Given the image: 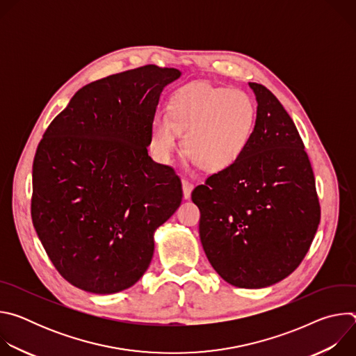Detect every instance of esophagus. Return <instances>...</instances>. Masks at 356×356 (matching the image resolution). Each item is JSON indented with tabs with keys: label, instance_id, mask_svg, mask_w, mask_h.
I'll list each match as a JSON object with an SVG mask.
<instances>
[{
	"label": "esophagus",
	"instance_id": "34e87169",
	"mask_svg": "<svg viewBox=\"0 0 356 356\" xmlns=\"http://www.w3.org/2000/svg\"><path fill=\"white\" fill-rule=\"evenodd\" d=\"M181 187H183V195H184V198H190L191 191H193V188H194V184H193L188 179L183 177V179H181Z\"/></svg>",
	"mask_w": 356,
	"mask_h": 356
}]
</instances>
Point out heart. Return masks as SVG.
Instances as JSON below:
<instances>
[{
  "label": "heart",
  "instance_id": "heart-1",
  "mask_svg": "<svg viewBox=\"0 0 356 356\" xmlns=\"http://www.w3.org/2000/svg\"><path fill=\"white\" fill-rule=\"evenodd\" d=\"M257 121V107L242 90L190 83L176 90L168 103V118L152 122V146L169 161L183 135L184 154L206 172L232 168L248 149Z\"/></svg>",
  "mask_w": 356,
  "mask_h": 356
}]
</instances>
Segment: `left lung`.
<instances>
[{
  "label": "left lung",
  "instance_id": "left-lung-1",
  "mask_svg": "<svg viewBox=\"0 0 356 356\" xmlns=\"http://www.w3.org/2000/svg\"><path fill=\"white\" fill-rule=\"evenodd\" d=\"M257 95L255 129L242 158L198 184L200 239L229 284L261 289L297 269L317 232L321 209L300 134L270 90Z\"/></svg>",
  "mask_w": 356,
  "mask_h": 356
}]
</instances>
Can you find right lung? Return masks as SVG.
Returning a JSON list of instances; mask_svg holds the SVG:
<instances>
[{"label": "right lung", "instance_id": "1", "mask_svg": "<svg viewBox=\"0 0 356 356\" xmlns=\"http://www.w3.org/2000/svg\"><path fill=\"white\" fill-rule=\"evenodd\" d=\"M177 69L146 65L80 88L38 145L31 216L56 270L111 294L134 286L154 257V234L179 209L175 169L152 161L159 97Z\"/></svg>", "mask_w": 356, "mask_h": 356}]
</instances>
